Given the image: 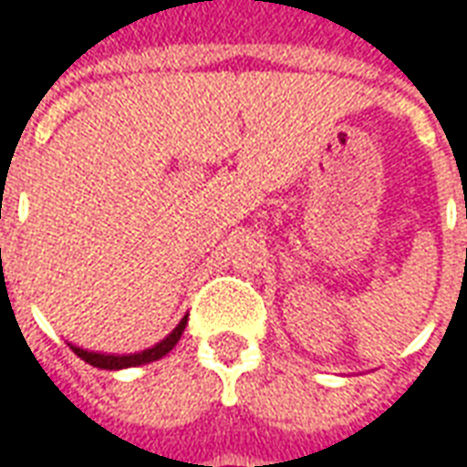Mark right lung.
I'll use <instances>...</instances> for the list:
<instances>
[{
  "mask_svg": "<svg viewBox=\"0 0 467 467\" xmlns=\"http://www.w3.org/2000/svg\"><path fill=\"white\" fill-rule=\"evenodd\" d=\"M188 324V314L178 322L173 332L168 334L165 339H161L158 345L148 347V349H140V352H133V355H105V352H90V349H82L78 345H67L72 347V352L85 359L88 365L92 367H100V369H128V367H138V365H148V362H155V359H161L165 357L175 345H178V339H181V334L186 329Z\"/></svg>",
  "mask_w": 467,
  "mask_h": 467,
  "instance_id": "right-lung-1",
  "label": "right lung"
}]
</instances>
